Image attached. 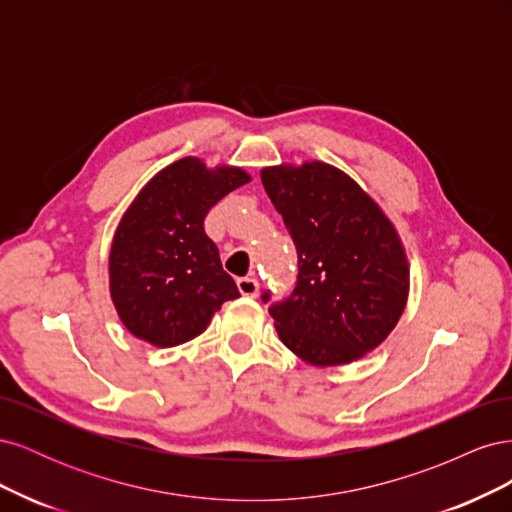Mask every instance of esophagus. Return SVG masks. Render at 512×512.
I'll return each mask as SVG.
<instances>
[{
  "label": "esophagus",
  "instance_id": "1",
  "mask_svg": "<svg viewBox=\"0 0 512 512\" xmlns=\"http://www.w3.org/2000/svg\"><path fill=\"white\" fill-rule=\"evenodd\" d=\"M237 288L243 297H256L258 294V282L254 277H241V280H237Z\"/></svg>",
  "mask_w": 512,
  "mask_h": 512
}]
</instances>
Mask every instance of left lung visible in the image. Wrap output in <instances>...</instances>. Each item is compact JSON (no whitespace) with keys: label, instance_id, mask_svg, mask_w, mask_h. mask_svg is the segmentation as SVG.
Here are the masks:
<instances>
[{"label":"left lung","instance_id":"left-lung-1","mask_svg":"<svg viewBox=\"0 0 512 512\" xmlns=\"http://www.w3.org/2000/svg\"><path fill=\"white\" fill-rule=\"evenodd\" d=\"M260 179L299 254L297 288L269 307L282 344L314 367L363 359L408 303L410 262L395 224L333 164L265 166Z\"/></svg>","mask_w":512,"mask_h":512}]
</instances>
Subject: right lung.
<instances>
[{
  "mask_svg": "<svg viewBox=\"0 0 512 512\" xmlns=\"http://www.w3.org/2000/svg\"><path fill=\"white\" fill-rule=\"evenodd\" d=\"M252 175L185 156L164 166L134 196L108 252V292L134 337L173 348L203 333L224 301L239 297L222 269L205 215Z\"/></svg>",
  "mask_w": 512,
  "mask_h": 512,
  "instance_id": "1",
  "label": "right lung"
}]
</instances>
